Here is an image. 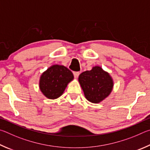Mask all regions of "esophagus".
Returning a JSON list of instances; mask_svg holds the SVG:
<instances>
[{"label":"esophagus","instance_id":"obj_1","mask_svg":"<svg viewBox=\"0 0 150 150\" xmlns=\"http://www.w3.org/2000/svg\"><path fill=\"white\" fill-rule=\"evenodd\" d=\"M74 76L75 78H77L78 77V76L80 74V72H74Z\"/></svg>","mask_w":150,"mask_h":150}]
</instances>
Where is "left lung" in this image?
<instances>
[{"label":"left lung","mask_w":150,"mask_h":150,"mask_svg":"<svg viewBox=\"0 0 150 150\" xmlns=\"http://www.w3.org/2000/svg\"><path fill=\"white\" fill-rule=\"evenodd\" d=\"M78 81L86 98L93 103H98L107 98L113 88L111 76L98 66L80 74Z\"/></svg>","instance_id":"8db88e82"}]
</instances>
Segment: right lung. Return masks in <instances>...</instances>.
<instances>
[{
  "label": "right lung",
  "instance_id": "obj_1",
  "mask_svg": "<svg viewBox=\"0 0 150 150\" xmlns=\"http://www.w3.org/2000/svg\"><path fill=\"white\" fill-rule=\"evenodd\" d=\"M73 79V74L68 68L62 65H52L41 74L39 88L46 98L54 99L62 95Z\"/></svg>",
  "mask_w": 150,
  "mask_h": 150
}]
</instances>
